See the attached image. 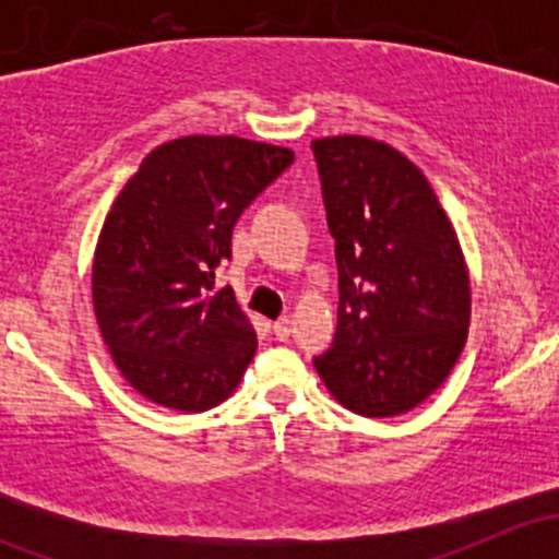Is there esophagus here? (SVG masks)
I'll list each match as a JSON object with an SVG mask.
<instances>
[{"mask_svg": "<svg viewBox=\"0 0 559 559\" xmlns=\"http://www.w3.org/2000/svg\"><path fill=\"white\" fill-rule=\"evenodd\" d=\"M273 335L278 337V341H286V337L292 335V319L289 316H281L278 321L273 324Z\"/></svg>", "mask_w": 559, "mask_h": 559, "instance_id": "esophagus-1", "label": "esophagus"}]
</instances>
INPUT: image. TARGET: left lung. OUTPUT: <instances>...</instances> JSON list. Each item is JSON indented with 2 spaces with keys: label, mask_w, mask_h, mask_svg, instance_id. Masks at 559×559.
<instances>
[{
  "label": "left lung",
  "mask_w": 559,
  "mask_h": 559,
  "mask_svg": "<svg viewBox=\"0 0 559 559\" xmlns=\"http://www.w3.org/2000/svg\"><path fill=\"white\" fill-rule=\"evenodd\" d=\"M337 259L335 346L313 359L343 408L414 411L447 381L471 326L465 253L436 189L365 134L313 140Z\"/></svg>",
  "instance_id": "1"
}]
</instances>
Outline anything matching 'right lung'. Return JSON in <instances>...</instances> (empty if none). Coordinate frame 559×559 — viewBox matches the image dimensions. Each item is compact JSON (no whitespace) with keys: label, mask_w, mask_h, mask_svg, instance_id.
I'll use <instances>...</instances> for the list:
<instances>
[{"label":"right lung","mask_w":559,"mask_h":559,"mask_svg":"<svg viewBox=\"0 0 559 559\" xmlns=\"http://www.w3.org/2000/svg\"><path fill=\"white\" fill-rule=\"evenodd\" d=\"M295 162L284 145L189 134L156 145L107 211L92 302L118 373L186 414L224 403L257 354V332L216 267L243 207Z\"/></svg>","instance_id":"1"}]
</instances>
